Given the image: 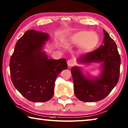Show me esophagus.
<instances>
[{
  "label": "esophagus",
  "mask_w": 128,
  "mask_h": 128,
  "mask_svg": "<svg viewBox=\"0 0 128 128\" xmlns=\"http://www.w3.org/2000/svg\"><path fill=\"white\" fill-rule=\"evenodd\" d=\"M75 64V61L74 60L72 59H70L67 61V64L69 67H71V66H74Z\"/></svg>",
  "instance_id": "esophagus-1"
}]
</instances>
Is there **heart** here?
I'll return each instance as SVG.
<instances>
[{
    "instance_id": "obj_1",
    "label": "heart",
    "mask_w": 128,
    "mask_h": 128,
    "mask_svg": "<svg viewBox=\"0 0 128 128\" xmlns=\"http://www.w3.org/2000/svg\"><path fill=\"white\" fill-rule=\"evenodd\" d=\"M100 42V37L95 32L82 30L68 36L64 41L67 47L80 46L82 53H88L96 48Z\"/></svg>"
}]
</instances>
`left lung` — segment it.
Instances as JSON below:
<instances>
[{"instance_id":"8db88e82","label":"left lung","mask_w":128,"mask_h":128,"mask_svg":"<svg viewBox=\"0 0 128 128\" xmlns=\"http://www.w3.org/2000/svg\"><path fill=\"white\" fill-rule=\"evenodd\" d=\"M104 34L103 45L76 59L78 63L82 64L101 63V72L99 76H86L78 66L71 69L75 95L81 101L91 102L103 100L118 82L120 58L116 44L105 30Z\"/></svg>"}]
</instances>
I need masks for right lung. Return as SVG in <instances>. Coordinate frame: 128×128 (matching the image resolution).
<instances>
[{
    "mask_svg": "<svg viewBox=\"0 0 128 128\" xmlns=\"http://www.w3.org/2000/svg\"><path fill=\"white\" fill-rule=\"evenodd\" d=\"M48 33L27 30L15 46L10 60L11 80L14 87L30 101H48L54 95L58 75L68 66L65 58L49 59L44 52Z\"/></svg>",
    "mask_w": 128,
    "mask_h": 128,
    "instance_id": "add662e5",
    "label": "right lung"
}]
</instances>
